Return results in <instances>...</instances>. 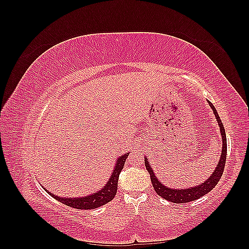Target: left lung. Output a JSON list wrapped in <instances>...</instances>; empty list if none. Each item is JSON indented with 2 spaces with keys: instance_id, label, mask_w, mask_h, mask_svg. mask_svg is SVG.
I'll return each instance as SVG.
<instances>
[{
  "instance_id": "1",
  "label": "left lung",
  "mask_w": 249,
  "mask_h": 249,
  "mask_svg": "<svg viewBox=\"0 0 249 249\" xmlns=\"http://www.w3.org/2000/svg\"><path fill=\"white\" fill-rule=\"evenodd\" d=\"M208 103L210 105V107L212 108L218 123V125L220 127V133L222 137V153L220 156V160L218 162L215 170L213 171L212 175L210 176V178L206 180V182H203L201 185H198V186L188 188V189H173V188H168L166 186H164L163 184H161L160 180L157 178V177L155 176V172L153 171V168L150 167V164L148 163V159L146 157H144L145 167L150 176V180H152L155 191L157 192L158 195H159V196L165 198L166 200H169L170 202L183 203V202H190L200 198L201 196H203V195L209 193L218 184L223 173L225 160H227V149H228L227 136H225V130L221 123V119L219 115H218L217 110L215 109L213 104L210 101H208Z\"/></svg>"
}]
</instances>
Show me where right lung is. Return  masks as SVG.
<instances>
[{"label":"right lung","instance_id":"1","mask_svg":"<svg viewBox=\"0 0 249 249\" xmlns=\"http://www.w3.org/2000/svg\"><path fill=\"white\" fill-rule=\"evenodd\" d=\"M127 156H129V153L124 154V156L119 157L116 164H115V168L113 170L111 178H109V180L107 182V184L104 186V188L100 191H97L93 194H90L88 196H84V197H60L57 196V195L53 194L51 192H49L47 189L46 190L51 196H53L54 198H56L58 201L64 203V205L69 206V207H72L74 209L78 210H92V209H96L101 206L106 205L107 202L111 201L113 198H114L115 194L117 192V183H118V178H119V173L120 171L123 170L124 162L126 160Z\"/></svg>","mask_w":249,"mask_h":249}]
</instances>
